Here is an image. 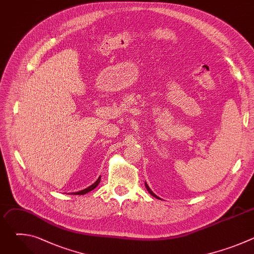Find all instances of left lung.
<instances>
[{
  "label": "left lung",
  "instance_id": "left-lung-1",
  "mask_svg": "<svg viewBox=\"0 0 254 254\" xmlns=\"http://www.w3.org/2000/svg\"><path fill=\"white\" fill-rule=\"evenodd\" d=\"M144 184H146V188H147V190H148V191H149V193H150V194H151V195H153V196H154V197H156V198H157V199H160V198H159V197H158V196H157V195H156V194H154V193H153V191H152V190H151V189H150V187H149V186H148V184H147V182H146V183H144Z\"/></svg>",
  "mask_w": 254,
  "mask_h": 254
}]
</instances>
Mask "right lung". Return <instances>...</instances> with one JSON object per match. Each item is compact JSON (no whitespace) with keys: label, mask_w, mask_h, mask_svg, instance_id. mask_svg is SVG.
<instances>
[{"label":"right lung","mask_w":254,"mask_h":254,"mask_svg":"<svg viewBox=\"0 0 254 254\" xmlns=\"http://www.w3.org/2000/svg\"><path fill=\"white\" fill-rule=\"evenodd\" d=\"M99 182H100V177H99V178L96 180V182H95V183H93L91 186H89V187H87L86 189H84V190H81V191H79V192L71 193V195H84V194H86V193H88V192L92 191L94 188H96V187H97V185L99 184Z\"/></svg>","instance_id":"right-lung-1"}]
</instances>
